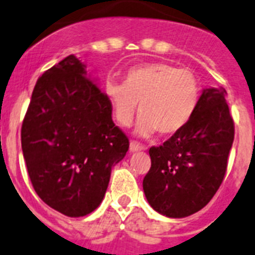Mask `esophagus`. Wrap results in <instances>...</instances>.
Segmentation results:
<instances>
[{"instance_id": "34e87169", "label": "esophagus", "mask_w": 255, "mask_h": 255, "mask_svg": "<svg viewBox=\"0 0 255 255\" xmlns=\"http://www.w3.org/2000/svg\"><path fill=\"white\" fill-rule=\"evenodd\" d=\"M144 149H145V147L141 145V144L136 143V141H131V143H130V152L131 153L139 152V150H144Z\"/></svg>"}]
</instances>
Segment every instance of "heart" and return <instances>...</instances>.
Segmentation results:
<instances>
[{
    "label": "heart",
    "instance_id": "obj_1",
    "mask_svg": "<svg viewBox=\"0 0 255 255\" xmlns=\"http://www.w3.org/2000/svg\"><path fill=\"white\" fill-rule=\"evenodd\" d=\"M199 94L194 74L163 62L132 67L124 84L111 80L105 84V96L119 125L131 124L139 103L141 115L135 129L139 136L157 130L162 135L180 131L194 115Z\"/></svg>",
    "mask_w": 255,
    "mask_h": 255
}]
</instances>
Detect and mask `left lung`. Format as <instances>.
Segmentation results:
<instances>
[{
	"mask_svg": "<svg viewBox=\"0 0 255 255\" xmlns=\"http://www.w3.org/2000/svg\"><path fill=\"white\" fill-rule=\"evenodd\" d=\"M224 88H206L188 124L149 149L143 190L154 211L182 218L206 207L224 180L234 141V121Z\"/></svg>",
	"mask_w": 255,
	"mask_h": 255,
	"instance_id": "1",
	"label": "left lung"
}]
</instances>
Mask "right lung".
I'll return each mask as SVG.
<instances>
[{"mask_svg":"<svg viewBox=\"0 0 255 255\" xmlns=\"http://www.w3.org/2000/svg\"><path fill=\"white\" fill-rule=\"evenodd\" d=\"M29 177L44 203L69 217L100 206L129 139L112 121L97 79L74 55L38 79L21 126Z\"/></svg>","mask_w":255,"mask_h":255,"instance_id":"add662e5","label":"right lung"}]
</instances>
